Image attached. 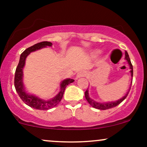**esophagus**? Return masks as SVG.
I'll return each instance as SVG.
<instances>
[{
  "label": "esophagus",
  "instance_id": "1",
  "mask_svg": "<svg viewBox=\"0 0 147 147\" xmlns=\"http://www.w3.org/2000/svg\"><path fill=\"white\" fill-rule=\"evenodd\" d=\"M86 75V72L84 71H79L77 75V78H79V77H84Z\"/></svg>",
  "mask_w": 147,
  "mask_h": 147
}]
</instances>
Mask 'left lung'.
I'll use <instances>...</instances> for the list:
<instances>
[{
  "label": "left lung",
  "mask_w": 147,
  "mask_h": 147,
  "mask_svg": "<svg viewBox=\"0 0 147 147\" xmlns=\"http://www.w3.org/2000/svg\"><path fill=\"white\" fill-rule=\"evenodd\" d=\"M125 59L127 61L128 63H129L130 66V69H131V71L130 72H131V77H132V80H133V65L132 64H131V60H130L129 56V55H128L127 52H125ZM131 84H132V82H131ZM130 89H131V88H129V90L127 92V93H126V95L122 97V98H121L120 99H118L117 101H115V102H107V103H99V102H95V101L92 100V99L90 98V97H89V95H88V89L85 92V97L86 99V100L88 101V102L90 104V105L92 106L93 108H95V109H99V110H106V109H112V108L115 107V106L119 105L121 102H122L123 101L126 99V97H127L128 94H129L130 91Z\"/></svg>",
  "instance_id": "obj_1"
}]
</instances>
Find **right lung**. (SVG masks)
Instances as JSON below:
<instances>
[{
    "mask_svg": "<svg viewBox=\"0 0 147 147\" xmlns=\"http://www.w3.org/2000/svg\"><path fill=\"white\" fill-rule=\"evenodd\" d=\"M52 43L49 41H43L27 48L24 52H22L20 57L19 63L16 67L14 77V86L16 88L18 95L23 102L30 107L34 108L38 110H48L56 106L61 100L63 97L64 90L69 84H71L74 82V79H66L62 81L60 84V91L54 98L49 100H45L41 98H38L36 96L28 94L25 90V87L23 83V69L25 66V59L26 57L30 55V52L36 51L47 46H52Z\"/></svg>",
    "mask_w": 147,
    "mask_h": 147,
    "instance_id": "1",
    "label": "right lung"
}]
</instances>
